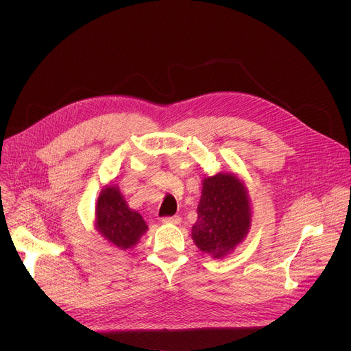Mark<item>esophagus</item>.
<instances>
[{
    "instance_id": "esophagus-1",
    "label": "esophagus",
    "mask_w": 351,
    "mask_h": 351,
    "mask_svg": "<svg viewBox=\"0 0 351 351\" xmlns=\"http://www.w3.org/2000/svg\"><path fill=\"white\" fill-rule=\"evenodd\" d=\"M161 221H162L164 223H173V225H179V223H180V221H182V218H180L179 215H173V217H164Z\"/></svg>"
}]
</instances>
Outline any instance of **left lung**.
I'll return each instance as SVG.
<instances>
[{"instance_id":"8db88e82","label":"left lung","mask_w":351,"mask_h":351,"mask_svg":"<svg viewBox=\"0 0 351 351\" xmlns=\"http://www.w3.org/2000/svg\"><path fill=\"white\" fill-rule=\"evenodd\" d=\"M197 213L191 237L202 252L215 258L232 252L252 222L245 189L234 175L228 173L204 179Z\"/></svg>"}]
</instances>
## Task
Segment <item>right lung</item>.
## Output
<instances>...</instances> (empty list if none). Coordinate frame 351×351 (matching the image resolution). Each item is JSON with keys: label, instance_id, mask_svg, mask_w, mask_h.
<instances>
[{"label": "right lung", "instance_id": "add662e5", "mask_svg": "<svg viewBox=\"0 0 351 351\" xmlns=\"http://www.w3.org/2000/svg\"><path fill=\"white\" fill-rule=\"evenodd\" d=\"M97 229L114 245L126 250L147 230L141 215L132 211L115 186H108L97 202Z\"/></svg>", "mask_w": 351, "mask_h": 351}]
</instances>
